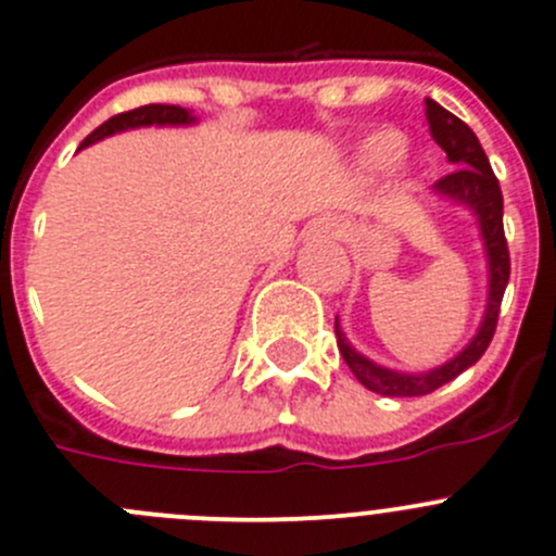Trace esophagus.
Instances as JSON below:
<instances>
[{
	"instance_id": "obj_1",
	"label": "esophagus",
	"mask_w": 556,
	"mask_h": 556,
	"mask_svg": "<svg viewBox=\"0 0 556 556\" xmlns=\"http://www.w3.org/2000/svg\"><path fill=\"white\" fill-rule=\"evenodd\" d=\"M313 232H315V236L334 238V236H340V232H342V222L340 219H320V222H315Z\"/></svg>"
}]
</instances>
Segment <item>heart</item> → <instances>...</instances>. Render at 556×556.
Instances as JSON below:
<instances>
[{"label": "heart", "instance_id": "b5f03b06", "mask_svg": "<svg viewBox=\"0 0 556 556\" xmlns=\"http://www.w3.org/2000/svg\"><path fill=\"white\" fill-rule=\"evenodd\" d=\"M403 148H406V142H403V137L397 131H389V128L376 131L359 148L362 167L372 169V173H383V169H389L401 159Z\"/></svg>", "mask_w": 556, "mask_h": 556}]
</instances>
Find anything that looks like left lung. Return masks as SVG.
Wrapping results in <instances>:
<instances>
[{"instance_id": "1", "label": "left lung", "mask_w": 556, "mask_h": 556, "mask_svg": "<svg viewBox=\"0 0 556 556\" xmlns=\"http://www.w3.org/2000/svg\"><path fill=\"white\" fill-rule=\"evenodd\" d=\"M425 117H428L433 142L447 153L450 164H455L453 173L444 175L442 180H435L433 184L435 194H442L447 197V200L466 205L471 214L477 216V222H480L485 257H489V304H485L482 324L480 329H477V334L471 337L469 345H466L458 356L444 362L442 367H433V370L428 372H397L389 370V367L376 365V362H370L367 356H362L359 351L351 349V342L345 340L340 324L334 320L337 349H340L345 365H349L351 372L359 378L362 387L387 397L430 395L433 389L444 387V383H450L453 378H458L466 367L475 365V362L485 354L491 340H494L502 295H505L507 279H510V252H507L505 225H502V189L494 169H491L489 164V155L482 150L475 131H471L460 117H455L453 112H447L444 106L430 101V98H425Z\"/></svg>"}]
</instances>
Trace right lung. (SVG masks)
<instances>
[{"label":"right lung","instance_id":"obj_1","mask_svg":"<svg viewBox=\"0 0 556 556\" xmlns=\"http://www.w3.org/2000/svg\"><path fill=\"white\" fill-rule=\"evenodd\" d=\"M194 123L189 109L184 106H169V103H148V106H139L131 109V112H123V114H114L109 117L103 126H98L85 142L79 144L87 148V144L98 142V139L109 137V134H117V131H128V128H142V126H189Z\"/></svg>","mask_w":556,"mask_h":556}]
</instances>
